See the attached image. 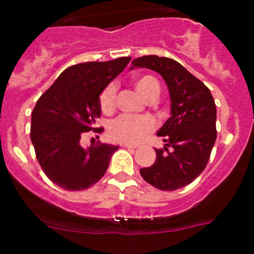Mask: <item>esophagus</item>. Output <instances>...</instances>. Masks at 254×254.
I'll list each match as a JSON object with an SVG mask.
<instances>
[{
	"instance_id": "1",
	"label": "esophagus",
	"mask_w": 254,
	"mask_h": 254,
	"mask_svg": "<svg viewBox=\"0 0 254 254\" xmlns=\"http://www.w3.org/2000/svg\"><path fill=\"white\" fill-rule=\"evenodd\" d=\"M121 145L124 148H137L136 144H131V143H122Z\"/></svg>"
}]
</instances>
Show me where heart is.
<instances>
[{
	"label": "heart",
	"instance_id": "b5f03b06",
	"mask_svg": "<svg viewBox=\"0 0 254 254\" xmlns=\"http://www.w3.org/2000/svg\"><path fill=\"white\" fill-rule=\"evenodd\" d=\"M135 87L142 98L149 99L157 97L160 92V84L157 80L151 75H139L135 78ZM116 94L117 88L113 83L109 84L103 89L99 104L105 115L113 112L116 106ZM155 129V123L150 117L141 116H121L112 122L109 127V136L113 141L122 143H138L148 133Z\"/></svg>",
	"mask_w": 254,
	"mask_h": 254
}]
</instances>
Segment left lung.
<instances>
[{
    "instance_id": "left-lung-1",
    "label": "left lung",
    "mask_w": 254,
    "mask_h": 254,
    "mask_svg": "<svg viewBox=\"0 0 254 254\" xmlns=\"http://www.w3.org/2000/svg\"><path fill=\"white\" fill-rule=\"evenodd\" d=\"M131 64L130 69L138 66L159 72L171 95V117L157 131L165 147L155 149V162L139 173L159 190L182 189L202 173L210 157L217 136L214 98L202 81L172 58L149 55Z\"/></svg>"
}]
</instances>
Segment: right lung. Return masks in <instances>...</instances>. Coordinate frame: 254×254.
Instances as JSON below:
<instances>
[{
    "label": "right lung",
    "mask_w": 254,
    "mask_h": 254,
    "mask_svg": "<svg viewBox=\"0 0 254 254\" xmlns=\"http://www.w3.org/2000/svg\"><path fill=\"white\" fill-rule=\"evenodd\" d=\"M131 61L75 64L64 70L38 99L32 112L31 141L44 173L68 191L86 190L106 173L117 145L99 143L83 149V132L100 133L95 127L101 109L99 97Z\"/></svg>",
    "instance_id": "obj_1"
}]
</instances>
